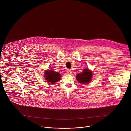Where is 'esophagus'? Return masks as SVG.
<instances>
[{"label":"esophagus","instance_id":"obj_1","mask_svg":"<svg viewBox=\"0 0 131 131\" xmlns=\"http://www.w3.org/2000/svg\"><path fill=\"white\" fill-rule=\"evenodd\" d=\"M67 74L69 75H71L72 74V71L70 70H67Z\"/></svg>","mask_w":131,"mask_h":131}]
</instances>
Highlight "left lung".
<instances>
[{
    "label": "left lung",
    "mask_w": 131,
    "mask_h": 131,
    "mask_svg": "<svg viewBox=\"0 0 131 131\" xmlns=\"http://www.w3.org/2000/svg\"><path fill=\"white\" fill-rule=\"evenodd\" d=\"M93 73L88 68L83 69L81 73L78 74L76 75V80L81 84H88L92 80Z\"/></svg>",
    "instance_id": "1"
}]
</instances>
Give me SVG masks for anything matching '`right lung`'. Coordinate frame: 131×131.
<instances>
[{
    "label": "right lung",
    "instance_id": "1",
    "mask_svg": "<svg viewBox=\"0 0 131 131\" xmlns=\"http://www.w3.org/2000/svg\"><path fill=\"white\" fill-rule=\"evenodd\" d=\"M45 79L47 82L55 83L58 82L61 78V75L58 72L51 70H46L45 71Z\"/></svg>",
    "mask_w": 131,
    "mask_h": 131
}]
</instances>
